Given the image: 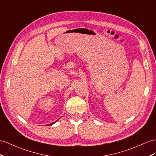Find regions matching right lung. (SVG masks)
<instances>
[{
  "mask_svg": "<svg viewBox=\"0 0 156 156\" xmlns=\"http://www.w3.org/2000/svg\"><path fill=\"white\" fill-rule=\"evenodd\" d=\"M57 121H55V122H52V123H51V124H49V125H53V124H54L55 122H56Z\"/></svg>",
  "mask_w": 156,
  "mask_h": 156,
  "instance_id": "right-lung-1",
  "label": "right lung"
}]
</instances>
